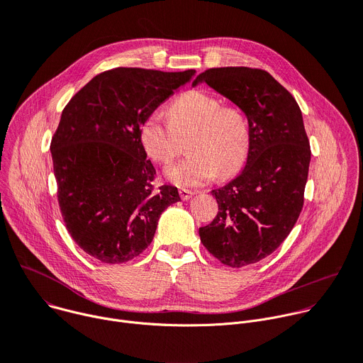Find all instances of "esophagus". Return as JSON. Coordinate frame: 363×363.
<instances>
[{
	"label": "esophagus",
	"mask_w": 363,
	"mask_h": 363,
	"mask_svg": "<svg viewBox=\"0 0 363 363\" xmlns=\"http://www.w3.org/2000/svg\"><path fill=\"white\" fill-rule=\"evenodd\" d=\"M192 195H194V192L189 191V189H184V188L179 189V196H181L184 201H188Z\"/></svg>",
	"instance_id": "esophagus-1"
}]
</instances>
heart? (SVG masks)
<instances>
[{"label": "heart", "instance_id": "1", "mask_svg": "<svg viewBox=\"0 0 363 363\" xmlns=\"http://www.w3.org/2000/svg\"><path fill=\"white\" fill-rule=\"evenodd\" d=\"M168 118L160 111L145 116L139 126V142L146 157L158 165H168L179 153L181 139L186 142V158L169 167V182L188 188L213 181L230 179L245 165L250 153V125L235 106H224L210 93L189 90L168 108Z\"/></svg>", "mask_w": 363, "mask_h": 363}]
</instances>
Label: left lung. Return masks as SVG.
<instances>
[{"mask_svg": "<svg viewBox=\"0 0 363 363\" xmlns=\"http://www.w3.org/2000/svg\"><path fill=\"white\" fill-rule=\"evenodd\" d=\"M198 82L234 101L250 125L247 165L230 184L211 191L218 214L199 228L210 254L238 269L270 255L293 230L312 150L296 99L266 70L216 67L192 84Z\"/></svg>", "mask_w": 363, "mask_h": 363, "instance_id": "8db88e82", "label": "left lung"}]
</instances>
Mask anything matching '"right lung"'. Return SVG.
I'll use <instances>...</instances> for the list:
<instances>
[{"instance_id": "add662e5", "label": "right lung", "mask_w": 363, "mask_h": 363, "mask_svg": "<svg viewBox=\"0 0 363 363\" xmlns=\"http://www.w3.org/2000/svg\"><path fill=\"white\" fill-rule=\"evenodd\" d=\"M195 70L116 67L94 76L66 105L50 150L57 201L76 244L96 260L122 264L152 242L161 214L181 201L157 178L139 126Z\"/></svg>"}]
</instances>
